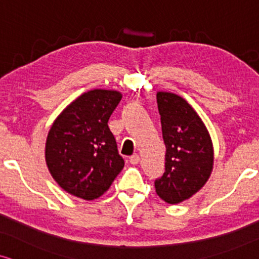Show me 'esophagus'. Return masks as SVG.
I'll use <instances>...</instances> for the list:
<instances>
[{"mask_svg": "<svg viewBox=\"0 0 259 259\" xmlns=\"http://www.w3.org/2000/svg\"><path fill=\"white\" fill-rule=\"evenodd\" d=\"M130 163H132L133 165H136L140 163V155L139 154H134L130 157Z\"/></svg>", "mask_w": 259, "mask_h": 259, "instance_id": "34e87169", "label": "esophagus"}]
</instances>
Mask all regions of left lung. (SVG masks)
I'll return each instance as SVG.
<instances>
[{"label":"left lung","instance_id":"left-lung-1","mask_svg":"<svg viewBox=\"0 0 259 259\" xmlns=\"http://www.w3.org/2000/svg\"><path fill=\"white\" fill-rule=\"evenodd\" d=\"M165 153V172L155 192L167 204H179L200 191L213 167V147L204 121L185 99L157 93Z\"/></svg>","mask_w":259,"mask_h":259}]
</instances>
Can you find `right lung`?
<instances>
[{"mask_svg": "<svg viewBox=\"0 0 259 259\" xmlns=\"http://www.w3.org/2000/svg\"><path fill=\"white\" fill-rule=\"evenodd\" d=\"M120 100L117 90H89L53 123L46 163L53 179L71 195L84 200L100 198L124 167L107 124Z\"/></svg>", "mask_w": 259, "mask_h": 259, "instance_id": "1", "label": "right lung"}]
</instances>
